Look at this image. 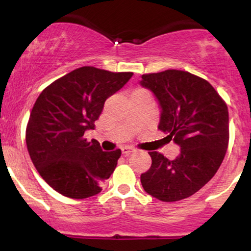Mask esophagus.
Segmentation results:
<instances>
[{
    "mask_svg": "<svg viewBox=\"0 0 251 251\" xmlns=\"http://www.w3.org/2000/svg\"><path fill=\"white\" fill-rule=\"evenodd\" d=\"M132 152H134V149L127 148V146H125V148L122 149V153H123L124 155H128L129 153H132Z\"/></svg>",
    "mask_w": 251,
    "mask_h": 251,
    "instance_id": "obj_1",
    "label": "esophagus"
}]
</instances>
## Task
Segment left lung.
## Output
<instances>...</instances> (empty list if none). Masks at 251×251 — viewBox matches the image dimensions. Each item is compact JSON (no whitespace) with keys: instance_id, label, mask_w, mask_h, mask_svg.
<instances>
[{"instance_id":"1","label":"left lung","mask_w":251,"mask_h":251,"mask_svg":"<svg viewBox=\"0 0 251 251\" xmlns=\"http://www.w3.org/2000/svg\"><path fill=\"white\" fill-rule=\"evenodd\" d=\"M140 85L160 107L158 128L180 148L174 160L149 152L152 165L140 176L144 190L163 201L188 198L214 177L229 143L227 106L206 80L189 72L144 74Z\"/></svg>"}]
</instances>
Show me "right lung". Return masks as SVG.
<instances>
[{
	"label": "right lung",
	"mask_w": 251,
	"mask_h": 251,
	"mask_svg": "<svg viewBox=\"0 0 251 251\" xmlns=\"http://www.w3.org/2000/svg\"><path fill=\"white\" fill-rule=\"evenodd\" d=\"M132 75L85 66L55 80L36 99L25 143L37 172L59 194L92 197L113 174L122 151L103 152L96 139L87 142L83 134L94 128L106 99Z\"/></svg>",
	"instance_id": "obj_1"
}]
</instances>
